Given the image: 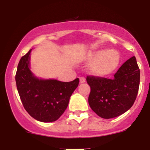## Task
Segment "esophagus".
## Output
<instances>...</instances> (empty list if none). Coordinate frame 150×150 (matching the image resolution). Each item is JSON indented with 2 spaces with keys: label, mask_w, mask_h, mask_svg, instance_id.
Wrapping results in <instances>:
<instances>
[{
  "label": "esophagus",
  "mask_w": 150,
  "mask_h": 150,
  "mask_svg": "<svg viewBox=\"0 0 150 150\" xmlns=\"http://www.w3.org/2000/svg\"><path fill=\"white\" fill-rule=\"evenodd\" d=\"M85 78L84 77H80V83H84V82H85Z\"/></svg>",
  "instance_id": "1"
}]
</instances>
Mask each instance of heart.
I'll list each match as a JSON object with an SVG mask.
<instances>
[{
	"label": "heart",
	"mask_w": 150,
	"mask_h": 150,
	"mask_svg": "<svg viewBox=\"0 0 150 150\" xmlns=\"http://www.w3.org/2000/svg\"><path fill=\"white\" fill-rule=\"evenodd\" d=\"M85 60L92 63L89 72L93 75L102 77L111 73L118 67L120 54L114 49L99 50L89 54Z\"/></svg>",
	"instance_id": "obj_1"
}]
</instances>
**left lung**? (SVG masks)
<instances>
[{
  "instance_id": "obj_1",
  "label": "left lung",
  "mask_w": 150,
  "mask_h": 150,
  "mask_svg": "<svg viewBox=\"0 0 150 150\" xmlns=\"http://www.w3.org/2000/svg\"><path fill=\"white\" fill-rule=\"evenodd\" d=\"M140 71L135 56L125 61L114 75V78L89 76L90 86L89 104L101 118H112L126 112L135 102L139 85Z\"/></svg>"
}]
</instances>
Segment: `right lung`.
I'll return each mask as SVG.
<instances>
[{
    "label": "right lung",
    "mask_w": 150,
    "mask_h": 150,
    "mask_svg": "<svg viewBox=\"0 0 150 150\" xmlns=\"http://www.w3.org/2000/svg\"><path fill=\"white\" fill-rule=\"evenodd\" d=\"M31 51L22 56L18 65L15 81L19 95L24 108L34 119L44 123L55 121L68 107L79 78L71 82L37 78L30 70Z\"/></svg>",
    "instance_id": "add662e5"
}]
</instances>
